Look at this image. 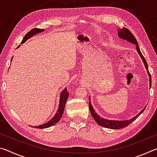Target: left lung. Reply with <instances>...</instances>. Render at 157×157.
Here are the masks:
<instances>
[{"mask_svg": "<svg viewBox=\"0 0 157 157\" xmlns=\"http://www.w3.org/2000/svg\"><path fill=\"white\" fill-rule=\"evenodd\" d=\"M118 32L119 38L123 39H124V40H127V41L130 42V43H132V44L136 45L137 52L139 54L140 57H141L143 62V63H144L145 68L147 71V74H148L149 77H150V86L151 87V82H152V79H151L150 74L148 71L147 63V62H146L145 57L143 56L142 53H141V52H140V48L139 47V44H138V42L136 41V38H135L134 36L133 35V34L127 28H123L119 29V30H118ZM89 98V109H90V111H91V113L93 116V118H94V120L98 124H100V126L106 127V128L118 129H121V128H123V127H125L127 125H129L130 123H132L133 121L136 120L138 117H139L140 114H141L143 111H144L145 109V107L139 114H138V115L134 116V118H132V119H129V120H127V121H112V120H111V121H109V120H107V119L103 118H102V117H100L99 115H98V113L94 111V109L93 108V106L91 105L90 97Z\"/></svg>", "mask_w": 157, "mask_h": 157, "instance_id": "8db88e82", "label": "left lung"}]
</instances>
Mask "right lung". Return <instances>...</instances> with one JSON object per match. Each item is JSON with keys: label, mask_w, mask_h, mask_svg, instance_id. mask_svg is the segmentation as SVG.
<instances>
[{"label": "right lung", "mask_w": 157, "mask_h": 157, "mask_svg": "<svg viewBox=\"0 0 157 157\" xmlns=\"http://www.w3.org/2000/svg\"><path fill=\"white\" fill-rule=\"evenodd\" d=\"M44 29H40V28L32 29V30L30 32H28V33L24 36V37H23V40H22V41H21V44L25 43V42L27 41L28 39H30L32 36L35 35V34L40 33H41V32H44ZM68 95H69V93L67 91V89H66V88H65L60 94L59 107H58L57 113L54 116V117H53L51 120L49 121L48 122H47L46 123H44V124H41V125H39V126H35L34 127H37V128H39V129H44V128H47V127H51L56 124L57 123H58L63 115L66 100H67L68 98Z\"/></svg>", "instance_id": "1"}]
</instances>
